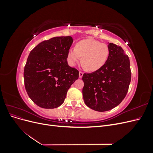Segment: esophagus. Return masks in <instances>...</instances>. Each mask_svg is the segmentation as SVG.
<instances>
[{
	"label": "esophagus",
	"instance_id": "34e87169",
	"mask_svg": "<svg viewBox=\"0 0 153 153\" xmlns=\"http://www.w3.org/2000/svg\"><path fill=\"white\" fill-rule=\"evenodd\" d=\"M83 75H84V73H83L82 72H81V71H80L79 72V78H82V76H83Z\"/></svg>",
	"mask_w": 153,
	"mask_h": 153
}]
</instances>
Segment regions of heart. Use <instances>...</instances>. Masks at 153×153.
<instances>
[{
	"label": "heart",
	"instance_id": "heart-1",
	"mask_svg": "<svg viewBox=\"0 0 153 153\" xmlns=\"http://www.w3.org/2000/svg\"><path fill=\"white\" fill-rule=\"evenodd\" d=\"M108 56L107 45L94 39H85L78 42L75 48L68 50L67 60L71 66H75L82 59L88 70L95 71L105 65Z\"/></svg>",
	"mask_w": 153,
	"mask_h": 153
}]
</instances>
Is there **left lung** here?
Listing matches in <instances>:
<instances>
[{"instance_id": "8db88e82", "label": "left lung", "mask_w": 153, "mask_h": 153, "mask_svg": "<svg viewBox=\"0 0 153 153\" xmlns=\"http://www.w3.org/2000/svg\"><path fill=\"white\" fill-rule=\"evenodd\" d=\"M108 47L109 56L105 65L82 76L84 102L88 107L98 112L110 110L121 103L131 82L128 56L119 46L108 43Z\"/></svg>"}]
</instances>
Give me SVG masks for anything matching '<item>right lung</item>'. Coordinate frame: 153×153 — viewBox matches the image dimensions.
<instances>
[{
  "label": "right lung",
  "mask_w": 153,
  "mask_h": 153,
  "mask_svg": "<svg viewBox=\"0 0 153 153\" xmlns=\"http://www.w3.org/2000/svg\"><path fill=\"white\" fill-rule=\"evenodd\" d=\"M71 36L55 37L39 43L29 53L24 72L27 94L43 108L61 106L79 71L68 65Z\"/></svg>",
  "instance_id": "right-lung-1"
}]
</instances>
